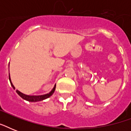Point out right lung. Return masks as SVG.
Instances as JSON below:
<instances>
[{
	"mask_svg": "<svg viewBox=\"0 0 131 131\" xmlns=\"http://www.w3.org/2000/svg\"><path fill=\"white\" fill-rule=\"evenodd\" d=\"M9 81H10V83H11V85L12 86V87L13 88V89H15V87L13 86V84L11 83V79H10V75H9ZM56 89V86L53 87V90H51L49 93L46 94H44V95H39V96H30V95H26V94H24L21 93V92H19V90H16L15 91L18 94H19L20 96H21L23 99L26 100L30 102H37L40 101H43L44 99H46L47 98H49L50 96H51L53 94L54 91H55Z\"/></svg>",
	"mask_w": 131,
	"mask_h": 131,
	"instance_id": "add662e5",
	"label": "right lung"
}]
</instances>
